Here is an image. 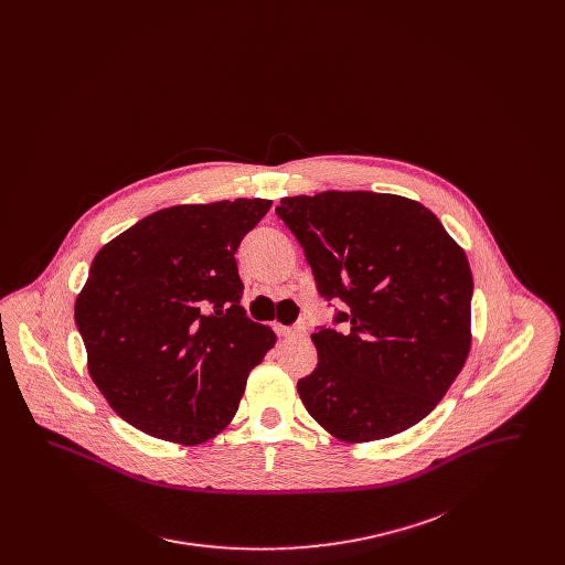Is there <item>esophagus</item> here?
<instances>
[{
  "label": "esophagus",
  "instance_id": "esophagus-1",
  "mask_svg": "<svg viewBox=\"0 0 565 565\" xmlns=\"http://www.w3.org/2000/svg\"><path fill=\"white\" fill-rule=\"evenodd\" d=\"M305 323H295V326H281L279 328V334L281 337H286V339H300V337H305Z\"/></svg>",
  "mask_w": 565,
  "mask_h": 565
}]
</instances>
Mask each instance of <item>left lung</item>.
<instances>
[{"instance_id": "left-lung-1", "label": "left lung", "mask_w": 565, "mask_h": 565, "mask_svg": "<svg viewBox=\"0 0 565 565\" xmlns=\"http://www.w3.org/2000/svg\"><path fill=\"white\" fill-rule=\"evenodd\" d=\"M326 300L316 371L298 381L309 415L339 440L369 443L419 424L470 351L472 273L463 249L417 201L328 190L275 207Z\"/></svg>"}]
</instances>
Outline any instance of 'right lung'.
<instances>
[{
	"label": "right lung",
	"mask_w": 565,
	"mask_h": 565,
	"mask_svg": "<svg viewBox=\"0 0 565 565\" xmlns=\"http://www.w3.org/2000/svg\"><path fill=\"white\" fill-rule=\"evenodd\" d=\"M267 199L175 205L106 243L76 298L88 373L154 438L199 445L235 417L275 332L242 307L235 252Z\"/></svg>",
	"instance_id": "add662e5"
}]
</instances>
